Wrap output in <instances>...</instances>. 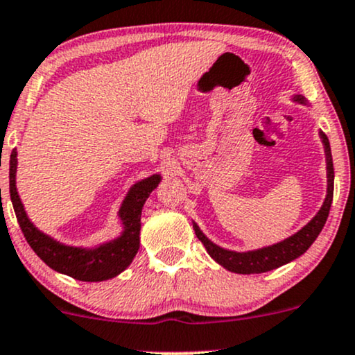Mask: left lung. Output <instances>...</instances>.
I'll use <instances>...</instances> for the list:
<instances>
[{"label": "left lung", "mask_w": 355, "mask_h": 355, "mask_svg": "<svg viewBox=\"0 0 355 355\" xmlns=\"http://www.w3.org/2000/svg\"><path fill=\"white\" fill-rule=\"evenodd\" d=\"M294 101L300 102L302 105H307L306 99L300 94L293 97ZM321 137L324 152H326V168H327V195L324 200L321 210L315 213V216L309 223L302 226L297 233H294L293 236L286 238V240L275 243V245L259 248V250L253 251H232L225 250L215 243L208 240L205 236L202 230L198 228V225L193 223V230L196 238L203 243V246L207 248L208 254L215 259L216 263L221 264L225 270L238 272V275H258V272H266L276 268L283 266V264L291 263L293 259L300 258L301 254H304L315 238L319 236L321 230L326 225V220L329 216V210H331L332 203V195H334V165H332V153H331V145H329V139L324 132H319Z\"/></svg>", "instance_id": "1"}]
</instances>
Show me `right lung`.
I'll list each match as a JSON object with an SVG mask.
<instances>
[{"label":"right lung","mask_w":355,"mask_h":355,"mask_svg":"<svg viewBox=\"0 0 355 355\" xmlns=\"http://www.w3.org/2000/svg\"><path fill=\"white\" fill-rule=\"evenodd\" d=\"M16 155H18V152L15 148L10 159V195L21 232H23L34 253L54 271L79 281L97 283V281H105L121 275L139 251L140 215H142L145 200L148 198L152 190L159 187L162 180L160 175H150V177L137 182L123 198L121 210H119V216H121L123 225L121 236L94 248L69 246L54 240L49 234L42 233L28 218L26 210H24L23 202L18 195V189H16V168H18Z\"/></svg>","instance_id":"add662e5"}]
</instances>
